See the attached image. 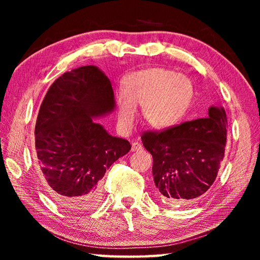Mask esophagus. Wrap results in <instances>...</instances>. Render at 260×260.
Here are the masks:
<instances>
[{
	"label": "esophagus",
	"mask_w": 260,
	"mask_h": 260,
	"mask_svg": "<svg viewBox=\"0 0 260 260\" xmlns=\"http://www.w3.org/2000/svg\"><path fill=\"white\" fill-rule=\"evenodd\" d=\"M142 149V146H141L140 142H133L132 143V151H139Z\"/></svg>",
	"instance_id": "obj_1"
}]
</instances>
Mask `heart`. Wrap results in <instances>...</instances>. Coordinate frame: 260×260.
<instances>
[{"label":"heart","mask_w":260,"mask_h":260,"mask_svg":"<svg viewBox=\"0 0 260 260\" xmlns=\"http://www.w3.org/2000/svg\"><path fill=\"white\" fill-rule=\"evenodd\" d=\"M193 95L186 76L161 68L133 72L122 79L118 99V120L128 127L134 121L135 107H142L144 120L153 128H169L181 119Z\"/></svg>","instance_id":"heart-1"}]
</instances>
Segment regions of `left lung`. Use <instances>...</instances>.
Wrapping results in <instances>:
<instances>
[{"instance_id": "left-lung-1", "label": "left lung", "mask_w": 260, "mask_h": 260, "mask_svg": "<svg viewBox=\"0 0 260 260\" xmlns=\"http://www.w3.org/2000/svg\"><path fill=\"white\" fill-rule=\"evenodd\" d=\"M141 140L152 155L153 181L161 201L171 206L196 201L212 186L225 156V109L211 107L206 118L147 131Z\"/></svg>"}]
</instances>
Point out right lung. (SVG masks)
I'll list each match as a JSON object with an SVG mask.
<instances>
[{"label": "right lung", "mask_w": 260, "mask_h": 260, "mask_svg": "<svg viewBox=\"0 0 260 260\" xmlns=\"http://www.w3.org/2000/svg\"><path fill=\"white\" fill-rule=\"evenodd\" d=\"M116 107L109 78L94 65L74 69L48 89L35 124V151L47 192L70 212L93 208L101 180L131 150L94 120Z\"/></svg>", "instance_id": "1"}]
</instances>
